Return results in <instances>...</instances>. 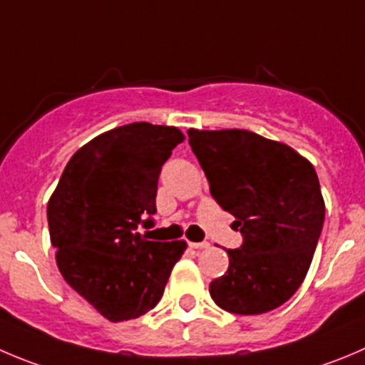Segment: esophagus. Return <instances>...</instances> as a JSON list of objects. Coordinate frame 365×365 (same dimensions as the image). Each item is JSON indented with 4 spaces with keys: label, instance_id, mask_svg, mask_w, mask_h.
<instances>
[{
    "label": "esophagus",
    "instance_id": "obj_1",
    "mask_svg": "<svg viewBox=\"0 0 365 365\" xmlns=\"http://www.w3.org/2000/svg\"><path fill=\"white\" fill-rule=\"evenodd\" d=\"M188 245L192 249H206V247H210V244H207V242H190Z\"/></svg>",
    "mask_w": 365,
    "mask_h": 365
}]
</instances>
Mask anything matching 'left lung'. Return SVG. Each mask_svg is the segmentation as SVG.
Wrapping results in <instances>:
<instances>
[{
    "label": "left lung",
    "instance_id": "8db88e82",
    "mask_svg": "<svg viewBox=\"0 0 365 365\" xmlns=\"http://www.w3.org/2000/svg\"><path fill=\"white\" fill-rule=\"evenodd\" d=\"M190 147L211 197L235 215L242 245L210 294L225 312L258 315L281 307L303 283L324 224V200L310 161L259 134L190 128Z\"/></svg>",
    "mask_w": 365,
    "mask_h": 365
}]
</instances>
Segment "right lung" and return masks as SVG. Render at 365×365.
I'll use <instances>...</instances> for the list:
<instances>
[{
	"instance_id": "add662e5",
	"label": "right lung",
	"mask_w": 365,
	"mask_h": 365,
	"mask_svg": "<svg viewBox=\"0 0 365 365\" xmlns=\"http://www.w3.org/2000/svg\"><path fill=\"white\" fill-rule=\"evenodd\" d=\"M182 140L147 121L100 134L73 154L48 202L62 277L113 322L152 310L186 249L138 232L154 224L161 166Z\"/></svg>"
}]
</instances>
